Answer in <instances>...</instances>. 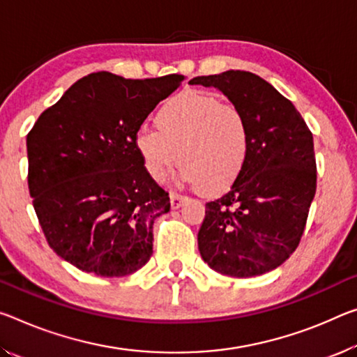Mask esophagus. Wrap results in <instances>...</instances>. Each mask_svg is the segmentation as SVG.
Returning <instances> with one entry per match:
<instances>
[{"instance_id":"obj_1","label":"esophagus","mask_w":357,"mask_h":357,"mask_svg":"<svg viewBox=\"0 0 357 357\" xmlns=\"http://www.w3.org/2000/svg\"><path fill=\"white\" fill-rule=\"evenodd\" d=\"M185 202V197L184 195H179V194H172L169 195V203H172V208H179L183 206V203Z\"/></svg>"}]
</instances>
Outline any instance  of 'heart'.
<instances>
[{
    "label": "heart",
    "mask_w": 357,
    "mask_h": 357,
    "mask_svg": "<svg viewBox=\"0 0 357 357\" xmlns=\"http://www.w3.org/2000/svg\"><path fill=\"white\" fill-rule=\"evenodd\" d=\"M157 128L135 135V149L151 179L162 183L176 162L192 188L222 192L241 176L251 152V127L238 107L205 92L179 93L160 106Z\"/></svg>",
    "instance_id": "heart-1"
}]
</instances>
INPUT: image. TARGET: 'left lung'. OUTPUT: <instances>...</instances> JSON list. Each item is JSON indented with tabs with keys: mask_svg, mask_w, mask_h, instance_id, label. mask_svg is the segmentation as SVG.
<instances>
[{
	"mask_svg": "<svg viewBox=\"0 0 357 357\" xmlns=\"http://www.w3.org/2000/svg\"><path fill=\"white\" fill-rule=\"evenodd\" d=\"M214 87L246 116L251 152L229 192L206 203L199 251L219 273L250 278L289 259L316 192L313 135L289 100L250 71L190 79Z\"/></svg>",
	"mask_w": 357,
	"mask_h": 357,
	"instance_id": "obj_1",
	"label": "left lung"
}]
</instances>
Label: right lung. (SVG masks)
<instances>
[{
  "label": "right lung",
  "instance_id": "obj_1",
  "mask_svg": "<svg viewBox=\"0 0 357 357\" xmlns=\"http://www.w3.org/2000/svg\"><path fill=\"white\" fill-rule=\"evenodd\" d=\"M184 76H84L26 135L28 189L49 246L76 268L126 276L152 256L154 219L168 192L135 149L144 119Z\"/></svg>",
  "mask_w": 357,
  "mask_h": 357
}]
</instances>
